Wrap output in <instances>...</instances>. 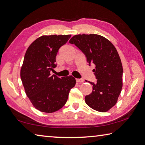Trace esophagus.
Segmentation results:
<instances>
[{"instance_id": "esophagus-1", "label": "esophagus", "mask_w": 145, "mask_h": 145, "mask_svg": "<svg viewBox=\"0 0 145 145\" xmlns=\"http://www.w3.org/2000/svg\"><path fill=\"white\" fill-rule=\"evenodd\" d=\"M84 81L83 79H76V82L78 83H82V82Z\"/></svg>"}]
</instances>
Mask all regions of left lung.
Segmentation results:
<instances>
[{
  "mask_svg": "<svg viewBox=\"0 0 145 145\" xmlns=\"http://www.w3.org/2000/svg\"><path fill=\"white\" fill-rule=\"evenodd\" d=\"M83 52L88 65L94 64L97 83L91 94L85 97V102L94 110L105 112L116 104L122 86L123 69L116 47L110 41L95 34L77 35L69 42Z\"/></svg>",
  "mask_w": 145,
  "mask_h": 145,
  "instance_id": "1",
  "label": "left lung"
}]
</instances>
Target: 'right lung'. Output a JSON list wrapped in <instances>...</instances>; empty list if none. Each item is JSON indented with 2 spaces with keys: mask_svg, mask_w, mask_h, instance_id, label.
<instances>
[{
  "mask_svg": "<svg viewBox=\"0 0 145 145\" xmlns=\"http://www.w3.org/2000/svg\"><path fill=\"white\" fill-rule=\"evenodd\" d=\"M71 35H48L35 40L24 56L21 78L27 97L35 108L46 113L59 110L66 103L69 91L75 86L72 76L60 78L51 75L57 67L59 48Z\"/></svg>",
  "mask_w": 145,
  "mask_h": 145,
  "instance_id": "obj_1",
  "label": "right lung"
}]
</instances>
